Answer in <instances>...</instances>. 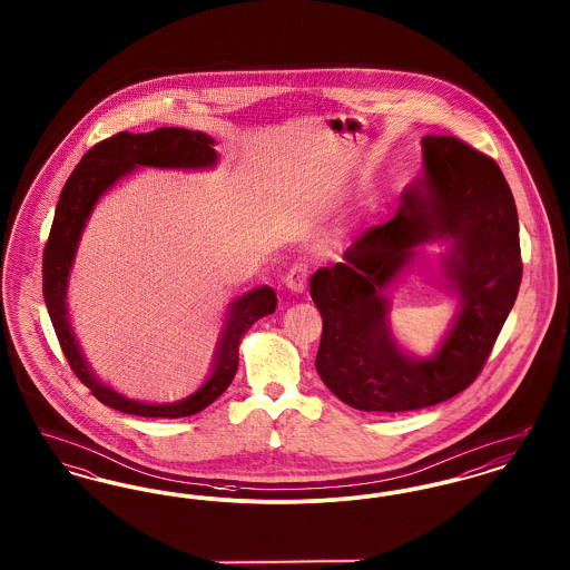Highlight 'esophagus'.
<instances>
[{
    "mask_svg": "<svg viewBox=\"0 0 570 570\" xmlns=\"http://www.w3.org/2000/svg\"><path fill=\"white\" fill-rule=\"evenodd\" d=\"M307 265L305 263H295L286 275H284V284L293 291V293H303L307 286Z\"/></svg>",
    "mask_w": 570,
    "mask_h": 570,
    "instance_id": "34e87169",
    "label": "esophagus"
}]
</instances>
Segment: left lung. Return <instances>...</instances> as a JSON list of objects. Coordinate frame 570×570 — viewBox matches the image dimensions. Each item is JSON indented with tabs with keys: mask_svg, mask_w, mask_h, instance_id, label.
<instances>
[{
	"mask_svg": "<svg viewBox=\"0 0 570 570\" xmlns=\"http://www.w3.org/2000/svg\"><path fill=\"white\" fill-rule=\"evenodd\" d=\"M423 158L425 175L395 217L365 228L344 263L309 279L323 316L316 370L356 410L407 412L455 397L481 374L519 293V219L500 166L455 136H425ZM444 236L454 239L445 271L462 312L435 358L416 362L392 340L381 291L414 244Z\"/></svg>",
	"mask_w": 570,
	"mask_h": 570,
	"instance_id": "left-lung-1",
	"label": "left lung"
}]
</instances>
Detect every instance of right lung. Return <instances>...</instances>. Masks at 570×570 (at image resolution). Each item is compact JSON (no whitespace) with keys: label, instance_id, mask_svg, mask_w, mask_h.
Masks as SVG:
<instances>
[{"label":"right lung","instance_id":"obj_1","mask_svg":"<svg viewBox=\"0 0 570 570\" xmlns=\"http://www.w3.org/2000/svg\"><path fill=\"white\" fill-rule=\"evenodd\" d=\"M217 160L214 138L203 132H191L186 128H158L154 132L132 135L119 132L94 145L72 175L68 177L59 194L55 209L53 226L42 254V295L53 323L55 335L66 354L77 379L91 391V395L126 414L151 416V419H179L200 412L214 404L228 389L239 365V342L245 331L258 318L275 312L277 297L269 286H261L230 305L228 323L217 346L214 374L188 400L177 404H140L132 402L109 386H105L89 370L82 358L79 342L66 314V284L75 261L77 244L82 226L91 214L96 200L109 190L110 186L135 170L136 166H163V168H205Z\"/></svg>","mask_w":570,"mask_h":570}]
</instances>
